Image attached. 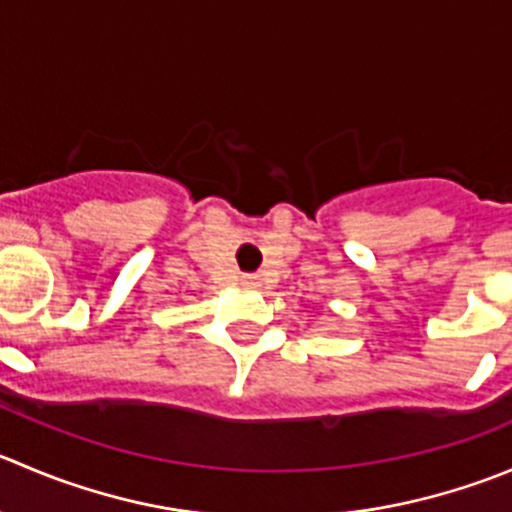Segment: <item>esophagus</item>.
I'll return each instance as SVG.
<instances>
[{
    "instance_id": "obj_1",
    "label": "esophagus",
    "mask_w": 512,
    "mask_h": 512,
    "mask_svg": "<svg viewBox=\"0 0 512 512\" xmlns=\"http://www.w3.org/2000/svg\"><path fill=\"white\" fill-rule=\"evenodd\" d=\"M242 285L245 287H260V280L255 275H242Z\"/></svg>"
}]
</instances>
